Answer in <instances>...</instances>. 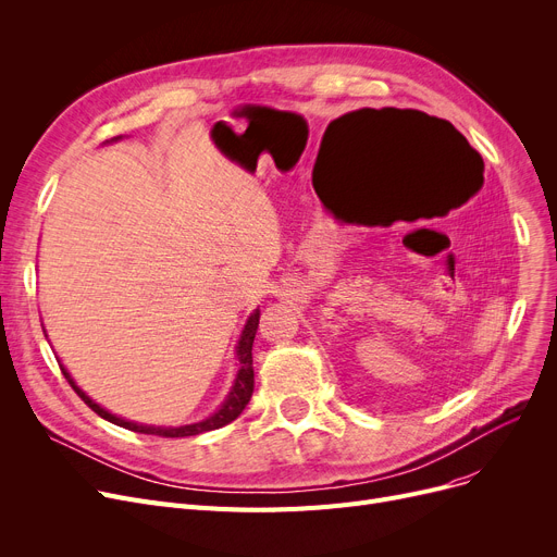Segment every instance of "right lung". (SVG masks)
Masks as SVG:
<instances>
[{"mask_svg":"<svg viewBox=\"0 0 557 557\" xmlns=\"http://www.w3.org/2000/svg\"><path fill=\"white\" fill-rule=\"evenodd\" d=\"M257 325H259V309L248 318V323H246L244 334H242V341H239V345H237V357H239V366H242V368H239L237 379H234V386H232V391H230V395H227L225 404L219 408V411H216L212 418L202 420V422H196V424H187V426H173V429H162V426H144V424H135V422H126V420H122V418H116V416H112V413L103 411V408H101L99 404H95L90 397H87V395H85V393H83V391L72 382V376H70V372H67L65 368H61V370H63L65 379L70 382V386L74 388V393H76V395H78L87 406H90L97 416H101L103 420H108V422H112V424H116V426H124V429H131V431H137V433L164 435V437H187V435H198V433L212 431V429H221V426H225V424L234 422V420H237V418L244 413V408L248 406V401H250V397H252V391H255L252 343H255Z\"/></svg>","mask_w":557,"mask_h":557,"instance_id":"1","label":"right lung"}]
</instances>
